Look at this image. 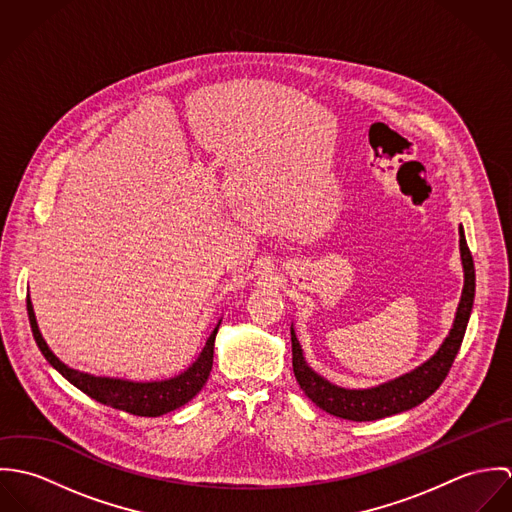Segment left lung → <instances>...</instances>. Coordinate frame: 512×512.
<instances>
[{
  "mask_svg": "<svg viewBox=\"0 0 512 512\" xmlns=\"http://www.w3.org/2000/svg\"><path fill=\"white\" fill-rule=\"evenodd\" d=\"M459 248H461V262L465 272V286L461 293V301L457 307V315L449 335L445 337L438 353L416 370L380 384L376 388L366 390H347L335 386L313 372L303 361L301 347L292 329V365L293 374L305 392V396L315 402L321 410L353 422H370L378 418H386L404 410H410L430 398L445 380L449 368L453 365L459 347L463 343V335L469 323L473 297H475V266L473 256L469 252L463 228L459 226Z\"/></svg>",
  "mask_w": 512,
  "mask_h": 512,
  "instance_id": "1",
  "label": "left lung"
}]
</instances>
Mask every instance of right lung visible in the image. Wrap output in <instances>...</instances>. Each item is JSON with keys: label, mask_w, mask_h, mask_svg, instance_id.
<instances>
[{"label": "right lung", "mask_w": 512, "mask_h": 512, "mask_svg": "<svg viewBox=\"0 0 512 512\" xmlns=\"http://www.w3.org/2000/svg\"><path fill=\"white\" fill-rule=\"evenodd\" d=\"M27 315H29V325L35 337V343L43 357L49 361V365L57 368L73 386L82 390L86 396L94 398L96 402L124 410L134 416H146V418H157L161 414H167L171 410L181 408L187 404L207 382L211 368H213V353H215V337L219 331V323L215 325L211 337L207 339V345L199 359L189 366L185 372H181L175 378L161 380V382H132V380H120V378H102V376H92L78 372L74 368H69L65 363H61L51 349L47 347L45 339L39 333L35 313L31 299L27 295Z\"/></svg>", "instance_id": "right-lung-1"}]
</instances>
